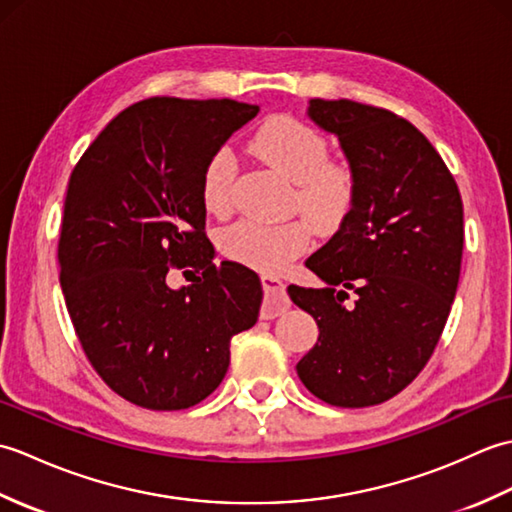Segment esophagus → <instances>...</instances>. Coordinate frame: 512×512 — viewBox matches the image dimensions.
Listing matches in <instances>:
<instances>
[{"label":"esophagus","mask_w":512,"mask_h":512,"mask_svg":"<svg viewBox=\"0 0 512 512\" xmlns=\"http://www.w3.org/2000/svg\"><path fill=\"white\" fill-rule=\"evenodd\" d=\"M262 286H264L266 297L273 295V301L264 303L262 319H275L290 306V301L286 297V286H284V281L275 275H262Z\"/></svg>","instance_id":"obj_1"}]
</instances>
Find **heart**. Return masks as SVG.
Here are the masks:
<instances>
[{
	"mask_svg": "<svg viewBox=\"0 0 512 512\" xmlns=\"http://www.w3.org/2000/svg\"><path fill=\"white\" fill-rule=\"evenodd\" d=\"M250 151L292 182L290 209L308 217L321 233H334L352 215L358 198L356 169L343 158H330V145L319 129L292 116H273L250 138ZM237 158L228 147H217L200 173V198L213 215L233 206ZM312 231L306 220L262 222L239 220L220 235L228 259L277 273L306 253Z\"/></svg>",
	"mask_w": 512,
	"mask_h": 512,
	"instance_id": "obj_1",
	"label": "heart"
}]
</instances>
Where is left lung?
Wrapping results in <instances>:
<instances>
[{
  "instance_id": "obj_1",
  "label": "left lung",
  "mask_w": 512,
  "mask_h": 512,
  "mask_svg": "<svg viewBox=\"0 0 512 512\" xmlns=\"http://www.w3.org/2000/svg\"><path fill=\"white\" fill-rule=\"evenodd\" d=\"M308 114L339 136L358 198L306 262L325 288L288 286L319 325L297 374L328 405L372 407L422 372L447 325L462 268V198L438 151L398 114L347 99H312Z\"/></svg>"
}]
</instances>
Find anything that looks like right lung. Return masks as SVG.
Instances as JSON below:
<instances>
[{
  "label": "right lung",
  "instance_id": "1",
  "mask_svg": "<svg viewBox=\"0 0 512 512\" xmlns=\"http://www.w3.org/2000/svg\"><path fill=\"white\" fill-rule=\"evenodd\" d=\"M257 112L154 96L112 118L72 169L57 250L65 306L94 372L138 407L198 405L226 376L233 336L257 323L262 281L213 264L200 198L206 158ZM169 267L203 275L171 291Z\"/></svg>",
  "mask_w": 512,
  "mask_h": 512
}]
</instances>
